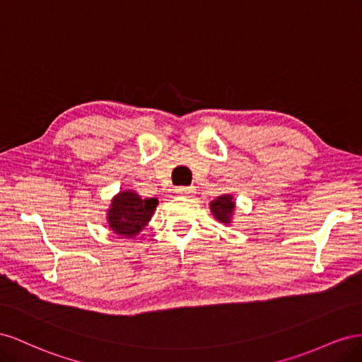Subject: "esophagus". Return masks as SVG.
I'll return each mask as SVG.
<instances>
[{"instance_id":"esophagus-1","label":"esophagus","mask_w":362,"mask_h":362,"mask_svg":"<svg viewBox=\"0 0 362 362\" xmlns=\"http://www.w3.org/2000/svg\"><path fill=\"white\" fill-rule=\"evenodd\" d=\"M175 193H177L178 196H185V198H190V196L194 193V189L193 187H178L177 190H175Z\"/></svg>"}]
</instances>
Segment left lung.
Listing matches in <instances>:
<instances>
[{"instance_id":"obj_1","label":"left lung","mask_w":362,"mask_h":362,"mask_svg":"<svg viewBox=\"0 0 362 362\" xmlns=\"http://www.w3.org/2000/svg\"><path fill=\"white\" fill-rule=\"evenodd\" d=\"M210 211L216 221L223 225H231L235 213V199L233 194H222L210 202Z\"/></svg>"}]
</instances>
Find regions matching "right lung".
<instances>
[{
  "mask_svg": "<svg viewBox=\"0 0 362 362\" xmlns=\"http://www.w3.org/2000/svg\"><path fill=\"white\" fill-rule=\"evenodd\" d=\"M158 199H141L136 190H120L107 210V225L119 237L133 238L154 216Z\"/></svg>",
  "mask_w": 362,
  "mask_h": 362,
  "instance_id": "right-lung-1",
  "label": "right lung"
}]
</instances>
